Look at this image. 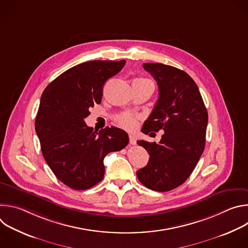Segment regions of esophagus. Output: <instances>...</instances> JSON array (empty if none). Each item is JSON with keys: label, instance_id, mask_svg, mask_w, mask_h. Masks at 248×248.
Segmentation results:
<instances>
[{"label": "esophagus", "instance_id": "34e87169", "mask_svg": "<svg viewBox=\"0 0 248 248\" xmlns=\"http://www.w3.org/2000/svg\"><path fill=\"white\" fill-rule=\"evenodd\" d=\"M129 143L131 145H134L136 143V139H135V136L133 134H129Z\"/></svg>", "mask_w": 248, "mask_h": 248}]
</instances>
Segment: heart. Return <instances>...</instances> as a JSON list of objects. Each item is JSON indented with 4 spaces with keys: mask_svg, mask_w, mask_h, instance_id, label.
Wrapping results in <instances>:
<instances>
[{
    "mask_svg": "<svg viewBox=\"0 0 248 248\" xmlns=\"http://www.w3.org/2000/svg\"><path fill=\"white\" fill-rule=\"evenodd\" d=\"M138 79H144V78H138ZM147 80V79H146ZM117 123L124 128L128 130H133L136 128L138 123H137V117L131 114H123L117 118Z\"/></svg>",
    "mask_w": 248,
    "mask_h": 248,
    "instance_id": "b5f03b06",
    "label": "heart"
}]
</instances>
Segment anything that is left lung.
Instances as JSON below:
<instances>
[{
    "mask_svg": "<svg viewBox=\"0 0 248 248\" xmlns=\"http://www.w3.org/2000/svg\"><path fill=\"white\" fill-rule=\"evenodd\" d=\"M143 67L157 81L159 97L141 131L164 133L159 143L137 141L150 159L136 175L152 190L170 191L188 179L204 151L208 113L196 83L184 70L159 62Z\"/></svg>",
    "mask_w": 248,
    "mask_h": 248,
    "instance_id": "1",
    "label": "left lung"
}]
</instances>
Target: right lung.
<instances>
[{"instance_id":"add662e5","label":"right lung","mask_w":248,"mask_h":248,"mask_svg":"<svg viewBox=\"0 0 248 248\" xmlns=\"http://www.w3.org/2000/svg\"><path fill=\"white\" fill-rule=\"evenodd\" d=\"M125 61H90L65 70L44 90L35 120L45 161L66 186L88 189L105 173L104 158L128 144L127 133L115 126L99 132L86 125L89 109L100 104L103 86Z\"/></svg>"}]
</instances>
